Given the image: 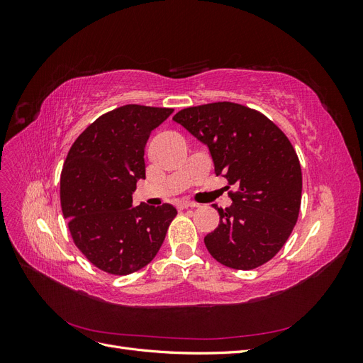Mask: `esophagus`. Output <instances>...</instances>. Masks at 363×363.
<instances>
[{
  "instance_id": "34e87169",
  "label": "esophagus",
  "mask_w": 363,
  "mask_h": 363,
  "mask_svg": "<svg viewBox=\"0 0 363 363\" xmlns=\"http://www.w3.org/2000/svg\"><path fill=\"white\" fill-rule=\"evenodd\" d=\"M177 207L179 208H194V207H196V204L195 203H191V201H179L177 203Z\"/></svg>"
}]
</instances>
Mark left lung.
Segmentation results:
<instances>
[{
    "instance_id": "1",
    "label": "left lung",
    "mask_w": 363,
    "mask_h": 363,
    "mask_svg": "<svg viewBox=\"0 0 363 363\" xmlns=\"http://www.w3.org/2000/svg\"><path fill=\"white\" fill-rule=\"evenodd\" d=\"M208 147L215 174L227 179L232 206L204 238L212 257L233 269H255L286 244L301 204V167L286 135L265 115L219 101L183 108L172 118Z\"/></svg>"
}]
</instances>
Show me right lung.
Listing matches in <instances>:
<instances>
[{
	"label": "right lung",
	"mask_w": 363,
	"mask_h": 363,
	"mask_svg": "<svg viewBox=\"0 0 363 363\" xmlns=\"http://www.w3.org/2000/svg\"><path fill=\"white\" fill-rule=\"evenodd\" d=\"M174 108L127 104L101 115L75 139L60 175V204L74 244L113 276L147 267L177 215L171 204L131 206L151 131Z\"/></svg>",
	"instance_id": "right-lung-1"
}]
</instances>
